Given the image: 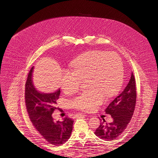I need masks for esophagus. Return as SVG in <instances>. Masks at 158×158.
<instances>
[{
	"instance_id": "esophagus-1",
	"label": "esophagus",
	"mask_w": 158,
	"mask_h": 158,
	"mask_svg": "<svg viewBox=\"0 0 158 158\" xmlns=\"http://www.w3.org/2000/svg\"><path fill=\"white\" fill-rule=\"evenodd\" d=\"M75 116H76V117H78V118H80V117H85V116H86V114H82V113H78V114H75Z\"/></svg>"
}]
</instances>
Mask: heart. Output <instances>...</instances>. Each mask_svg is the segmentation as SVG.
<instances>
[{
    "label": "heart",
    "mask_w": 158,
    "mask_h": 158,
    "mask_svg": "<svg viewBox=\"0 0 158 158\" xmlns=\"http://www.w3.org/2000/svg\"><path fill=\"white\" fill-rule=\"evenodd\" d=\"M72 71L63 70L61 87L71 94L77 91L81 81H85L89 90L72 100V105L85 111H92L104 101V95L111 97L121 87L123 77V62L117 53L103 51H89L71 63Z\"/></svg>",
    "instance_id": "obj_1"
}]
</instances>
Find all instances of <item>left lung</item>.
I'll return each mask as SVG.
<instances>
[{"instance_id": "8db88e82", "label": "left lung", "mask_w": 158, "mask_h": 158, "mask_svg": "<svg viewBox=\"0 0 158 158\" xmlns=\"http://www.w3.org/2000/svg\"><path fill=\"white\" fill-rule=\"evenodd\" d=\"M136 101V82L132 73L130 80L125 88L105 110L107 114H111L113 121L107 124L103 118V121L100 123L99 127L95 131V135L106 141L115 140L124 132L130 123L135 109Z\"/></svg>"}]
</instances>
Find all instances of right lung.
Here are the masks:
<instances>
[{
    "label": "right lung",
    "instance_id": "right-lung-1",
    "mask_svg": "<svg viewBox=\"0 0 158 158\" xmlns=\"http://www.w3.org/2000/svg\"><path fill=\"white\" fill-rule=\"evenodd\" d=\"M33 66L27 76L26 83L25 99L26 109L33 126L49 144L60 146L67 141L73 131L74 121L65 117L63 121H55L52 114L59 99L60 88L51 93L38 90L33 82Z\"/></svg>",
    "mask_w": 158,
    "mask_h": 158
}]
</instances>
